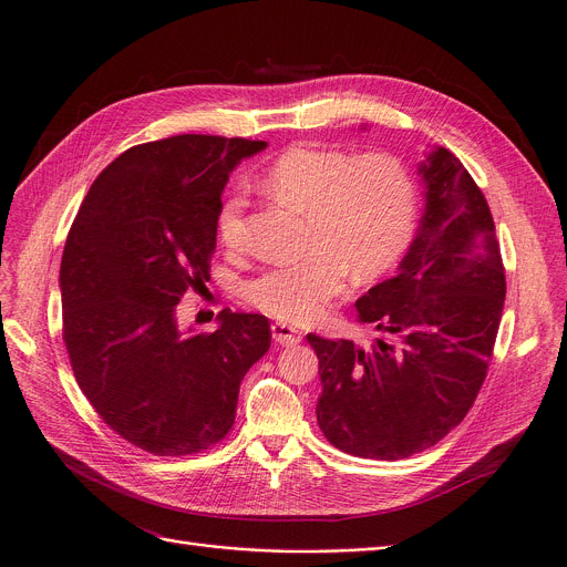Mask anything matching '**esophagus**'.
I'll return each mask as SVG.
<instances>
[{
  "instance_id": "1",
  "label": "esophagus",
  "mask_w": 567,
  "mask_h": 567,
  "mask_svg": "<svg viewBox=\"0 0 567 567\" xmlns=\"http://www.w3.org/2000/svg\"><path fill=\"white\" fill-rule=\"evenodd\" d=\"M271 337H274L276 343L287 346V348L298 346L302 341V334L296 328L287 326V322H274V326H271Z\"/></svg>"
}]
</instances>
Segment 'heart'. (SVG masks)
I'll list each match as a JSON object with an SVG mask.
<instances>
[{
	"mask_svg": "<svg viewBox=\"0 0 567 567\" xmlns=\"http://www.w3.org/2000/svg\"><path fill=\"white\" fill-rule=\"evenodd\" d=\"M262 186L307 217L305 251L296 262L274 265L245 282V300L280 320L309 322L322 316L354 282L383 276L409 247L417 219V190L392 154L354 156L343 150L298 143L276 156ZM247 193L233 188L219 206L221 245L247 247Z\"/></svg>",
	"mask_w": 567,
	"mask_h": 567,
	"instance_id": "b5f03b06",
	"label": "heart"
}]
</instances>
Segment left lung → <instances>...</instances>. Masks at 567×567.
<instances>
[{
    "label": "left lung",
    "mask_w": 567,
    "mask_h": 567,
    "mask_svg": "<svg viewBox=\"0 0 567 567\" xmlns=\"http://www.w3.org/2000/svg\"><path fill=\"white\" fill-rule=\"evenodd\" d=\"M420 175L426 210L394 278L357 300L370 350L309 334L322 392L316 420L350 455L401 460L455 429L487 377L507 282L487 199L446 147Z\"/></svg>",
    "instance_id": "8db88e82"
}]
</instances>
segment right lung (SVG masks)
Wrapping results in <instances>:
<instances>
[{"label":"right lung","instance_id":"add662e5","mask_svg":"<svg viewBox=\"0 0 567 567\" xmlns=\"http://www.w3.org/2000/svg\"><path fill=\"white\" fill-rule=\"evenodd\" d=\"M265 141L179 134L125 150L96 177L62 251V339L101 420L154 455L221 442L239 383L271 346L262 313L182 330L177 305L210 280L228 175Z\"/></svg>","mask_w":567,"mask_h":567}]
</instances>
